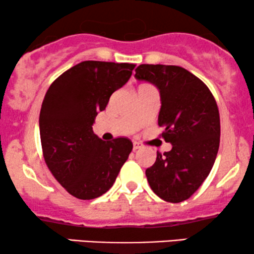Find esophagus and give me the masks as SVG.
Wrapping results in <instances>:
<instances>
[{
    "label": "esophagus",
    "mask_w": 254,
    "mask_h": 254,
    "mask_svg": "<svg viewBox=\"0 0 254 254\" xmlns=\"http://www.w3.org/2000/svg\"><path fill=\"white\" fill-rule=\"evenodd\" d=\"M142 148V145L138 143V142H134L133 143V150L134 151H136V150H138V149H141Z\"/></svg>",
    "instance_id": "34e87169"
}]
</instances>
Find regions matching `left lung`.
Here are the masks:
<instances>
[{
  "label": "left lung",
  "instance_id": "8db88e82",
  "mask_svg": "<svg viewBox=\"0 0 254 254\" xmlns=\"http://www.w3.org/2000/svg\"><path fill=\"white\" fill-rule=\"evenodd\" d=\"M135 78L158 89L162 137L172 144L157 152L154 165L145 170L156 195L168 202H182L199 189L213 168L220 147V113L207 85L178 65L140 64Z\"/></svg>",
  "mask_w": 254,
  "mask_h": 254
}]
</instances>
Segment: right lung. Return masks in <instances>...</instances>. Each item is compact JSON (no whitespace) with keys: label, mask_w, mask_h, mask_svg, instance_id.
Listing matches in <instances>:
<instances>
[{"label":"right lung","mask_w":254,"mask_h":254,"mask_svg":"<svg viewBox=\"0 0 254 254\" xmlns=\"http://www.w3.org/2000/svg\"><path fill=\"white\" fill-rule=\"evenodd\" d=\"M134 68L133 64L83 61L59 76L45 95L39 116L45 162L77 199L91 200L106 193L133 149L126 137L103 141L92 125Z\"/></svg>","instance_id":"1"}]
</instances>
